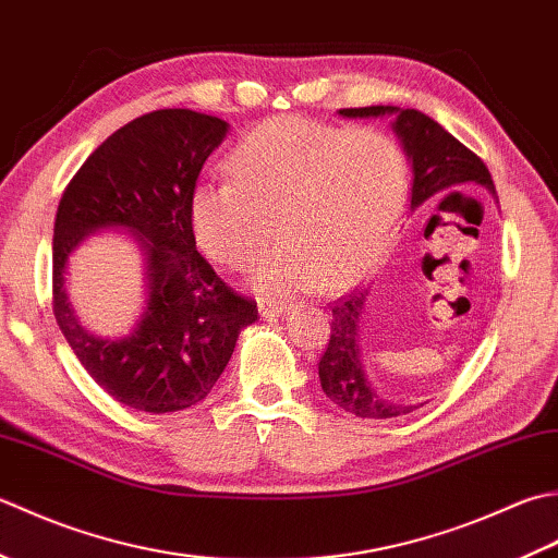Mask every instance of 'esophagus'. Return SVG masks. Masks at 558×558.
<instances>
[{
  "label": "esophagus",
  "instance_id": "obj_1",
  "mask_svg": "<svg viewBox=\"0 0 558 558\" xmlns=\"http://www.w3.org/2000/svg\"><path fill=\"white\" fill-rule=\"evenodd\" d=\"M289 311V303H259V317L263 320H275V317L283 315Z\"/></svg>",
  "mask_w": 558,
  "mask_h": 558
}]
</instances>
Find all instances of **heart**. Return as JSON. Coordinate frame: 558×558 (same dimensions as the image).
<instances>
[{"mask_svg":"<svg viewBox=\"0 0 558 558\" xmlns=\"http://www.w3.org/2000/svg\"><path fill=\"white\" fill-rule=\"evenodd\" d=\"M233 180H199L187 199L197 245L214 263L250 269V287L277 301L317 287L342 291L368 275L392 241L409 197L404 154L378 130L275 118L231 154Z\"/></svg>","mask_w":558,"mask_h":558,"instance_id":"b5f03b06","label":"heart"}]
</instances>
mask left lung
I'll list each match as a JSON object with an SVG mask.
<instances>
[{"instance_id":"left-lung-1","label":"left lung","mask_w":558,"mask_h":558,"mask_svg":"<svg viewBox=\"0 0 558 558\" xmlns=\"http://www.w3.org/2000/svg\"><path fill=\"white\" fill-rule=\"evenodd\" d=\"M342 118H392V130L412 163V211L436 202L440 192L454 185H480L496 197L492 173L476 154L462 146L436 120L412 108L371 106L344 108ZM368 291H361L332 305V335L317 363L323 392L344 412L361 418H392L424 404H397L373 388L361 359V320Z\"/></svg>"}]
</instances>
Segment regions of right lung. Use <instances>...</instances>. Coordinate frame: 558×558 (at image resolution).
I'll return each instance as SVG.
<instances>
[{"instance_id":"1","label":"right lung","mask_w":558,"mask_h":558,"mask_svg":"<svg viewBox=\"0 0 558 558\" xmlns=\"http://www.w3.org/2000/svg\"><path fill=\"white\" fill-rule=\"evenodd\" d=\"M231 124L195 110H154L124 124L78 168L57 207L54 317L100 388L136 412L195 407L211 392L257 303L226 287L197 253L190 190ZM130 232L145 259V303L120 338L88 333L65 293L69 257L90 234Z\"/></svg>"}]
</instances>
